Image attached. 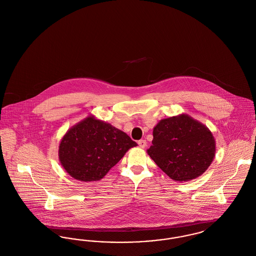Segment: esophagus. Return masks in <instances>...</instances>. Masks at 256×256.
Returning <instances> with one entry per match:
<instances>
[{
	"label": "esophagus",
	"instance_id": "esophagus-1",
	"mask_svg": "<svg viewBox=\"0 0 256 256\" xmlns=\"http://www.w3.org/2000/svg\"><path fill=\"white\" fill-rule=\"evenodd\" d=\"M138 145L140 148H146V140H139L138 141Z\"/></svg>",
	"mask_w": 256,
	"mask_h": 256
}]
</instances>
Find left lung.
Masks as SVG:
<instances>
[{"instance_id":"1","label":"left lung","mask_w":256,"mask_h":256,"mask_svg":"<svg viewBox=\"0 0 256 256\" xmlns=\"http://www.w3.org/2000/svg\"><path fill=\"white\" fill-rule=\"evenodd\" d=\"M152 135L148 154L176 182H189L202 176L215 156L213 134L187 114L159 121Z\"/></svg>"}]
</instances>
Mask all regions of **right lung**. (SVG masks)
I'll return each instance as SVG.
<instances>
[{
	"label": "right lung",
	"mask_w": 256,
	"mask_h": 256,
	"mask_svg": "<svg viewBox=\"0 0 256 256\" xmlns=\"http://www.w3.org/2000/svg\"><path fill=\"white\" fill-rule=\"evenodd\" d=\"M136 142L110 124L88 116L61 139L58 156L62 167L80 182L100 180Z\"/></svg>",
	"instance_id": "right-lung-1"
}]
</instances>
